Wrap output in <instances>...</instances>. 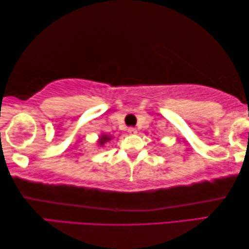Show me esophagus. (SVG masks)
I'll return each instance as SVG.
<instances>
[{
  "mask_svg": "<svg viewBox=\"0 0 249 249\" xmlns=\"http://www.w3.org/2000/svg\"><path fill=\"white\" fill-rule=\"evenodd\" d=\"M128 132H129V135H136V133H137V129L131 127V128L128 129Z\"/></svg>",
  "mask_w": 249,
  "mask_h": 249,
  "instance_id": "esophagus-1",
  "label": "esophagus"
}]
</instances>
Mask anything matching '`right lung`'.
<instances>
[{
  "mask_svg": "<svg viewBox=\"0 0 249 249\" xmlns=\"http://www.w3.org/2000/svg\"><path fill=\"white\" fill-rule=\"evenodd\" d=\"M111 140V137L110 136H108V135H101L100 136V138H99V144H100V146H103V144H105L106 142H108V141H110Z\"/></svg>",
  "mask_w": 249,
  "mask_h": 249,
  "instance_id": "right-lung-1",
  "label": "right lung"
}]
</instances>
